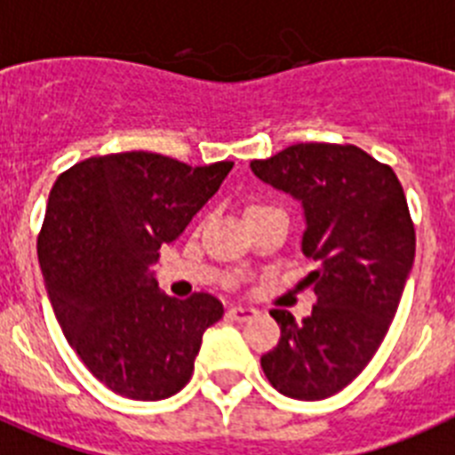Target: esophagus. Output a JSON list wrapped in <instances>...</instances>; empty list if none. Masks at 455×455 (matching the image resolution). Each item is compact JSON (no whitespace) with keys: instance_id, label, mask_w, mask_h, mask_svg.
<instances>
[{"instance_id":"obj_1","label":"esophagus","mask_w":455,"mask_h":455,"mask_svg":"<svg viewBox=\"0 0 455 455\" xmlns=\"http://www.w3.org/2000/svg\"><path fill=\"white\" fill-rule=\"evenodd\" d=\"M228 319H234V322H250L251 316L257 315L254 307H247V305H234V307H228Z\"/></svg>"}]
</instances>
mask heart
<instances>
[{"mask_svg": "<svg viewBox=\"0 0 455 455\" xmlns=\"http://www.w3.org/2000/svg\"><path fill=\"white\" fill-rule=\"evenodd\" d=\"M250 208H257V205H250Z\"/></svg>", "mask_w": 455, "mask_h": 455, "instance_id": "obj_1", "label": "heart"}]
</instances>
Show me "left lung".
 <instances>
[{"mask_svg":"<svg viewBox=\"0 0 455 455\" xmlns=\"http://www.w3.org/2000/svg\"><path fill=\"white\" fill-rule=\"evenodd\" d=\"M250 166L303 204V251L316 261L312 315L270 312L280 342L261 368L289 398L323 400L363 372L398 310L416 250L407 198L388 164L349 143H299Z\"/></svg>","mask_w":455,"mask_h":455,"instance_id":"obj_1","label":"left lung"}]
</instances>
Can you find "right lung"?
Returning <instances> with one entry per match:
<instances>
[{
	"mask_svg": "<svg viewBox=\"0 0 455 455\" xmlns=\"http://www.w3.org/2000/svg\"><path fill=\"white\" fill-rule=\"evenodd\" d=\"M231 169L116 152L74 164L52 185L36 240L45 289L68 345L110 391L164 400L192 377L224 307L204 291L164 296L150 266Z\"/></svg>",
	"mask_w": 455,
	"mask_h": 455,
	"instance_id": "obj_1",
	"label": "right lung"
}]
</instances>
